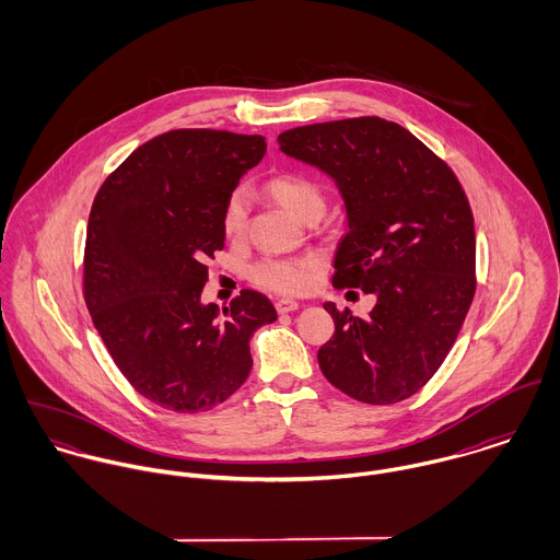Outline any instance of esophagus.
I'll return each instance as SVG.
<instances>
[{"label":"esophagus","mask_w":560,"mask_h":560,"mask_svg":"<svg viewBox=\"0 0 560 560\" xmlns=\"http://www.w3.org/2000/svg\"><path fill=\"white\" fill-rule=\"evenodd\" d=\"M298 308H300V304H298L295 300H287V298L276 300V311H278L280 315H284V313H293V311H298Z\"/></svg>","instance_id":"34e87169"}]
</instances>
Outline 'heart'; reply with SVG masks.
Instances as JSON below:
<instances>
[{
  "mask_svg": "<svg viewBox=\"0 0 560 560\" xmlns=\"http://www.w3.org/2000/svg\"><path fill=\"white\" fill-rule=\"evenodd\" d=\"M269 196L291 211L302 222L320 218L325 209V194L319 183L308 174L287 172L271 176L267 180ZM249 220V191L245 187H235L224 207H222V231L229 240H240L247 231ZM320 269V258L317 254L304 256H265L252 265L249 278L269 291L295 295L304 293L313 287Z\"/></svg>",
  "mask_w": 560,
  "mask_h": 560,
  "instance_id": "obj_1",
  "label": "heart"
}]
</instances>
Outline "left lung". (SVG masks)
Listing matches in <instances>:
<instances>
[{
	"label": "left lung",
	"mask_w": 560,
	"mask_h": 560,
	"mask_svg": "<svg viewBox=\"0 0 560 560\" xmlns=\"http://www.w3.org/2000/svg\"><path fill=\"white\" fill-rule=\"evenodd\" d=\"M278 144L329 174L345 200L349 231L331 284L377 298L364 319L325 304L336 325L317 355L325 380L371 405L416 395L448 355L477 291L462 183L405 127L377 116L295 127Z\"/></svg>",
	"instance_id": "1"
}]
</instances>
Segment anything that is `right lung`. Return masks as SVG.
<instances>
[{
    "instance_id": "right-lung-1",
    "label": "right lung",
    "mask_w": 560,
    "mask_h": 560,
    "mask_svg": "<svg viewBox=\"0 0 560 560\" xmlns=\"http://www.w3.org/2000/svg\"><path fill=\"white\" fill-rule=\"evenodd\" d=\"M262 136L176 129L138 147L92 202L83 298L127 382L163 409L207 411L252 369L249 338L278 319L243 289L220 315L202 304L207 258L224 247L222 207L262 160Z\"/></svg>"
}]
</instances>
